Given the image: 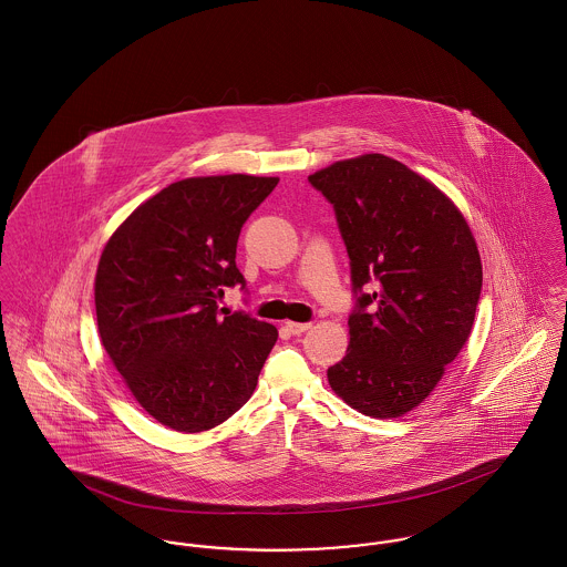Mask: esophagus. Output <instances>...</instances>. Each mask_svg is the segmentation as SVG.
Instances as JSON below:
<instances>
[{
    "instance_id": "34e87169",
    "label": "esophagus",
    "mask_w": 567,
    "mask_h": 567,
    "mask_svg": "<svg viewBox=\"0 0 567 567\" xmlns=\"http://www.w3.org/2000/svg\"><path fill=\"white\" fill-rule=\"evenodd\" d=\"M312 326L310 323H298V321H287V330L291 332V334H302L306 330H310Z\"/></svg>"
}]
</instances>
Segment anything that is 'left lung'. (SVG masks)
<instances>
[{
  "label": "left lung",
  "mask_w": 567,
  "mask_h": 567,
  "mask_svg": "<svg viewBox=\"0 0 567 567\" xmlns=\"http://www.w3.org/2000/svg\"><path fill=\"white\" fill-rule=\"evenodd\" d=\"M308 183L332 205L351 269L348 353L328 382L353 410L396 419L434 391L473 330L475 237L434 183L380 153Z\"/></svg>",
  "instance_id": "left-lung-1"
}]
</instances>
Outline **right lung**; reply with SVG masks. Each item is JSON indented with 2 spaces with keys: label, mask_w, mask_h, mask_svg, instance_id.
I'll return each mask as SVG.
<instances>
[{
  "label": "right lung",
  "mask_w": 567,
  "mask_h": 567,
  "mask_svg": "<svg viewBox=\"0 0 567 567\" xmlns=\"http://www.w3.org/2000/svg\"><path fill=\"white\" fill-rule=\"evenodd\" d=\"M276 176H196L140 205L107 241L94 282L103 348L137 403L162 425L196 434L255 392L278 330L239 310L219 317L224 287L241 285V226Z\"/></svg>",
  "instance_id": "right-lung-1"
}]
</instances>
